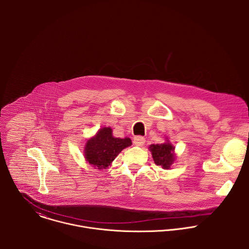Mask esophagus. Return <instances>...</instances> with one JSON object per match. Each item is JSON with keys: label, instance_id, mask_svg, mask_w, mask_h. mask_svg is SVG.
<instances>
[{"label": "esophagus", "instance_id": "1", "mask_svg": "<svg viewBox=\"0 0 249 249\" xmlns=\"http://www.w3.org/2000/svg\"><path fill=\"white\" fill-rule=\"evenodd\" d=\"M145 142V140H144V138L142 137V136H136V137H134V144H136V145H138V146H142V144L144 143Z\"/></svg>", "mask_w": 249, "mask_h": 249}]
</instances>
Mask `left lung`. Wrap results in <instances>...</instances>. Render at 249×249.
Segmentation results:
<instances>
[{
	"mask_svg": "<svg viewBox=\"0 0 249 249\" xmlns=\"http://www.w3.org/2000/svg\"><path fill=\"white\" fill-rule=\"evenodd\" d=\"M149 150L151 151L154 163L157 166H161L163 169H171L172 164L176 161L175 146L167 140L164 143L150 144Z\"/></svg>",
	"mask_w": 249,
	"mask_h": 249,
	"instance_id": "1",
	"label": "left lung"
}]
</instances>
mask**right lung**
Returning a JSON list of instances; mask_svg holds the SVG:
<instances>
[{"instance_id": "add662e5", "label": "right lung", "mask_w": 249, "mask_h": 249, "mask_svg": "<svg viewBox=\"0 0 249 249\" xmlns=\"http://www.w3.org/2000/svg\"><path fill=\"white\" fill-rule=\"evenodd\" d=\"M131 144L129 138H115L111 127H103L86 142L84 157L96 169H107L124 148Z\"/></svg>"}]
</instances>
